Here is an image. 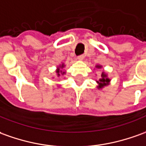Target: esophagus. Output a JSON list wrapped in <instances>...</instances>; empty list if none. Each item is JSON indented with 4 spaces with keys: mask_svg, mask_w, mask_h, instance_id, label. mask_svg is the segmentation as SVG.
<instances>
[{
    "mask_svg": "<svg viewBox=\"0 0 146 146\" xmlns=\"http://www.w3.org/2000/svg\"><path fill=\"white\" fill-rule=\"evenodd\" d=\"M84 59V56L83 55H81V56H78V60H83Z\"/></svg>",
    "mask_w": 146,
    "mask_h": 146,
    "instance_id": "1",
    "label": "esophagus"
}]
</instances>
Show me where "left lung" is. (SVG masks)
<instances>
[{
    "label": "left lung",
    "mask_w": 146,
    "mask_h": 146,
    "mask_svg": "<svg viewBox=\"0 0 146 146\" xmlns=\"http://www.w3.org/2000/svg\"><path fill=\"white\" fill-rule=\"evenodd\" d=\"M95 67L100 69V68H102V65L98 64V65L95 66ZM110 81H111V79L108 77L107 73H106L105 71H103L102 73V75H101V78L98 79V81H96V83L98 84V85H97V88H98V90H102L105 86H109Z\"/></svg>",
    "instance_id": "8db88e82"
}]
</instances>
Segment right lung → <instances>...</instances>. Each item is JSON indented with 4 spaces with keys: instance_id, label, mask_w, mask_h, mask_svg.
<instances>
[{
    "instance_id": "right-lung-1",
    "label": "right lung",
    "mask_w": 146,
    "mask_h": 146,
    "mask_svg": "<svg viewBox=\"0 0 146 146\" xmlns=\"http://www.w3.org/2000/svg\"><path fill=\"white\" fill-rule=\"evenodd\" d=\"M66 65L64 64L63 63H60L59 64L57 67H56V76L57 77H60L61 75H64L66 74V71H63V68H64Z\"/></svg>"
}]
</instances>
